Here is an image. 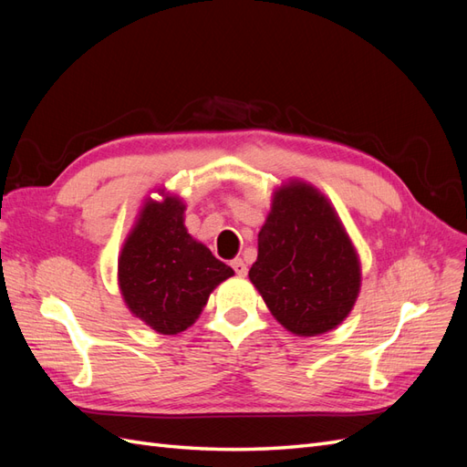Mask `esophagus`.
<instances>
[{
  "label": "esophagus",
  "mask_w": 467,
  "mask_h": 467,
  "mask_svg": "<svg viewBox=\"0 0 467 467\" xmlns=\"http://www.w3.org/2000/svg\"><path fill=\"white\" fill-rule=\"evenodd\" d=\"M232 266H234V271H235L239 276H245V275H247V265H245V261H244L242 257L232 259Z\"/></svg>",
  "instance_id": "esophagus-1"
}]
</instances>
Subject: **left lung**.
<instances>
[{"label":"left lung","mask_w":467,"mask_h":467,"mask_svg":"<svg viewBox=\"0 0 467 467\" xmlns=\"http://www.w3.org/2000/svg\"><path fill=\"white\" fill-rule=\"evenodd\" d=\"M249 278L288 331L312 337L348 316L360 288V266L325 196L294 182L275 192Z\"/></svg>","instance_id":"1"}]
</instances>
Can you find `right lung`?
I'll list each match as a JSON object with an SVG mask.
<instances>
[{
  "mask_svg": "<svg viewBox=\"0 0 467 467\" xmlns=\"http://www.w3.org/2000/svg\"><path fill=\"white\" fill-rule=\"evenodd\" d=\"M175 196L148 202L119 259V282L130 312L163 335L185 331L206 306L210 292L232 268L194 242Z\"/></svg>",
  "mask_w": 467,
  "mask_h": 467,
  "instance_id": "add662e5",
  "label": "right lung"
}]
</instances>
